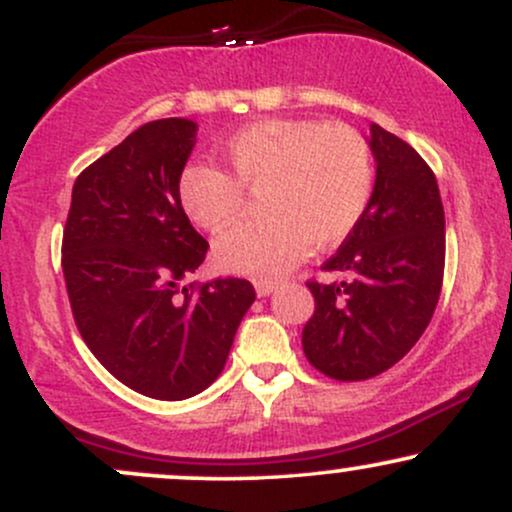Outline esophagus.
<instances>
[{"label": "esophagus", "instance_id": "esophagus-1", "mask_svg": "<svg viewBox=\"0 0 512 512\" xmlns=\"http://www.w3.org/2000/svg\"><path fill=\"white\" fill-rule=\"evenodd\" d=\"M279 289V284H276V281H255V291H257V296H272V293Z\"/></svg>", "mask_w": 512, "mask_h": 512}]
</instances>
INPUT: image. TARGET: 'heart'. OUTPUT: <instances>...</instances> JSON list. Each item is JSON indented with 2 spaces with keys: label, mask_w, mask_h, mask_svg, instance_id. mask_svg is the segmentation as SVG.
I'll return each mask as SVG.
<instances>
[{
  "label": "heart",
  "mask_w": 512,
  "mask_h": 512,
  "mask_svg": "<svg viewBox=\"0 0 512 512\" xmlns=\"http://www.w3.org/2000/svg\"><path fill=\"white\" fill-rule=\"evenodd\" d=\"M233 175L192 163L180 173L187 219L219 233L238 219L243 187L260 192L264 219L240 223L214 243L221 272L274 279L313 248H330L354 231L373 187L368 146L354 129L310 120H262L223 146Z\"/></svg>",
  "instance_id": "b5f03b06"
}]
</instances>
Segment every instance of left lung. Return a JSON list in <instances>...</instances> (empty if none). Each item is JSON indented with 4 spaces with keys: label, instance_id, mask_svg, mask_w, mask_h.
Here are the masks:
<instances>
[{
    "label": "left lung",
    "instance_id": "8db88e82",
    "mask_svg": "<svg viewBox=\"0 0 512 512\" xmlns=\"http://www.w3.org/2000/svg\"><path fill=\"white\" fill-rule=\"evenodd\" d=\"M368 146L373 195L337 255L322 264L339 281L308 284L315 313L303 327L308 361L344 383L380 375L419 342L445 267V214L433 170L375 122Z\"/></svg>",
    "mask_w": 512,
    "mask_h": 512
}]
</instances>
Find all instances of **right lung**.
Wrapping results in <instances>:
<instances>
[{
    "label": "right lung",
    "mask_w": 512,
    "mask_h": 512,
    "mask_svg": "<svg viewBox=\"0 0 512 512\" xmlns=\"http://www.w3.org/2000/svg\"><path fill=\"white\" fill-rule=\"evenodd\" d=\"M197 122H146L74 182L62 272L81 337L120 383L178 402L214 383L255 301L245 279L185 286L209 243L180 207Z\"/></svg>",
    "instance_id": "add662e5"
}]
</instances>
